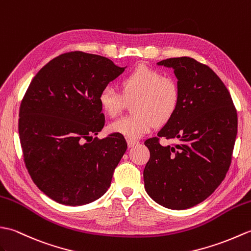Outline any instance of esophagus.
<instances>
[{
  "label": "esophagus",
  "mask_w": 251,
  "mask_h": 251,
  "mask_svg": "<svg viewBox=\"0 0 251 251\" xmlns=\"http://www.w3.org/2000/svg\"><path fill=\"white\" fill-rule=\"evenodd\" d=\"M126 143H127V146H129V148H131V147H134L135 145H137V144H138V141L132 140V138H127Z\"/></svg>",
  "instance_id": "1"
}]
</instances>
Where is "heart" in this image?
I'll use <instances>...</instances> for the list:
<instances>
[{"mask_svg": "<svg viewBox=\"0 0 251 251\" xmlns=\"http://www.w3.org/2000/svg\"><path fill=\"white\" fill-rule=\"evenodd\" d=\"M120 88L121 92L108 86L103 88L99 94V103L105 114L116 117L127 104L134 102V114L109 125L110 132L129 138H140L154 125L168 124L180 103V86L174 77L164 76L146 65L137 66L126 75L120 81Z\"/></svg>", "mask_w": 251, "mask_h": 251, "instance_id": "heart-1", "label": "heart"}]
</instances>
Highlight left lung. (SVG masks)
<instances>
[{
  "label": "left lung",
  "instance_id": "1",
  "mask_svg": "<svg viewBox=\"0 0 251 251\" xmlns=\"http://www.w3.org/2000/svg\"><path fill=\"white\" fill-rule=\"evenodd\" d=\"M158 64L174 69L181 98L158 136L145 141L150 151L145 189L164 207L186 209L203 202L225 179L237 134V113L229 90L209 66L189 57ZM161 138L177 143L162 147Z\"/></svg>",
  "mask_w": 251,
  "mask_h": 251
}]
</instances>
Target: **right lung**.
I'll use <instances>...</instances> for the list:
<instances>
[{
	"label": "right lung",
	"instance_id": "right-lung-1",
	"mask_svg": "<svg viewBox=\"0 0 251 251\" xmlns=\"http://www.w3.org/2000/svg\"><path fill=\"white\" fill-rule=\"evenodd\" d=\"M124 71L102 55L71 51L49 61L26 89L18 121L24 160L53 201L88 204L110 186L126 142L117 133L92 136L105 125L100 91Z\"/></svg>",
	"mask_w": 251,
	"mask_h": 251
}]
</instances>
